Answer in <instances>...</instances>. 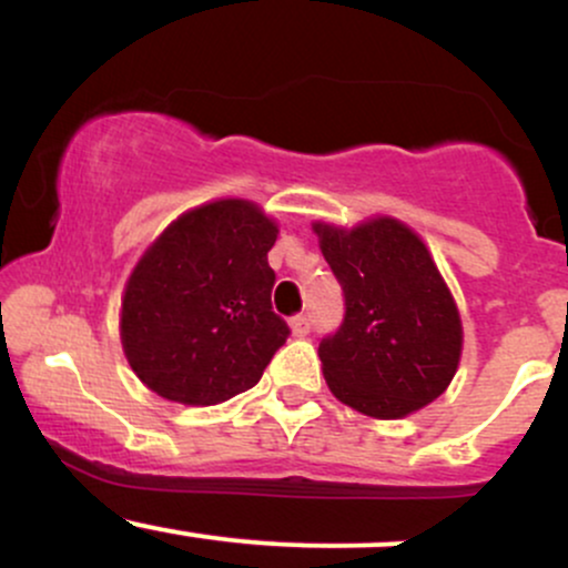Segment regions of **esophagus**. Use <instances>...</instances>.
I'll return each mask as SVG.
<instances>
[{"mask_svg":"<svg viewBox=\"0 0 568 568\" xmlns=\"http://www.w3.org/2000/svg\"><path fill=\"white\" fill-rule=\"evenodd\" d=\"M291 331H293V336H306V334H310V317H306V315L293 317Z\"/></svg>","mask_w":568,"mask_h":568,"instance_id":"34e87169","label":"esophagus"}]
</instances>
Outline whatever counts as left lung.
Listing matches in <instances>:
<instances>
[{
	"label": "left lung",
	"instance_id": "8db88e82",
	"mask_svg": "<svg viewBox=\"0 0 568 568\" xmlns=\"http://www.w3.org/2000/svg\"><path fill=\"white\" fill-rule=\"evenodd\" d=\"M344 291V321L323 338V376L344 406L403 419L446 393L462 357V317L422 237L376 216L312 224Z\"/></svg>",
	"mask_w": 568,
	"mask_h": 568
}]
</instances>
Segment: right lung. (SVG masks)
Segmentation results:
<instances>
[{"instance_id":"obj_1","label":"right lung","mask_w":568,"mask_h":568,"mask_svg":"<svg viewBox=\"0 0 568 568\" xmlns=\"http://www.w3.org/2000/svg\"><path fill=\"white\" fill-rule=\"evenodd\" d=\"M275 240L256 202L230 197L181 213L146 247L128 277L120 336L152 393L216 406L262 379L291 334L272 312Z\"/></svg>"}]
</instances>
